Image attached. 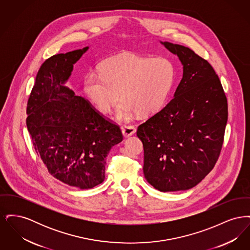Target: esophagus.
Masks as SVG:
<instances>
[{
  "instance_id": "obj_1",
  "label": "esophagus",
  "mask_w": 250,
  "mask_h": 250,
  "mask_svg": "<svg viewBox=\"0 0 250 250\" xmlns=\"http://www.w3.org/2000/svg\"><path fill=\"white\" fill-rule=\"evenodd\" d=\"M122 132H123L124 137L127 138V137L132 136L136 132V128L133 125H125L122 127Z\"/></svg>"
}]
</instances>
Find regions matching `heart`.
Segmentation results:
<instances>
[{"mask_svg": "<svg viewBox=\"0 0 250 250\" xmlns=\"http://www.w3.org/2000/svg\"><path fill=\"white\" fill-rule=\"evenodd\" d=\"M175 77V66L166 57L122 53L104 61L100 73L86 76L84 92L104 113L115 106L121 92L125 100L117 115L127 120L135 112L151 115L160 109L172 90Z\"/></svg>", "mask_w": 250, "mask_h": 250, "instance_id": "heart-1", "label": "heart"}]
</instances>
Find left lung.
I'll list each match as a JSON object with an SVG mask.
<instances>
[{"label": "left lung", "mask_w": 250, "mask_h": 250, "mask_svg": "<svg viewBox=\"0 0 250 250\" xmlns=\"http://www.w3.org/2000/svg\"><path fill=\"white\" fill-rule=\"evenodd\" d=\"M183 64L173 98L139 125L143 173L155 189L187 190L214 168L228 121L223 87L212 65L192 49L161 42Z\"/></svg>", "instance_id": "obj_1"}]
</instances>
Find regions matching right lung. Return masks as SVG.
Listing matches in <instances>:
<instances>
[{
  "label": "right lung",
  "instance_id": "right-lung-1",
  "mask_svg": "<svg viewBox=\"0 0 250 250\" xmlns=\"http://www.w3.org/2000/svg\"><path fill=\"white\" fill-rule=\"evenodd\" d=\"M88 47L46 60L27 104V128L48 172L81 189L105 179L106 157L123 141L119 125L104 118L83 97L64 86Z\"/></svg>",
  "mask_w": 250,
  "mask_h": 250
}]
</instances>
